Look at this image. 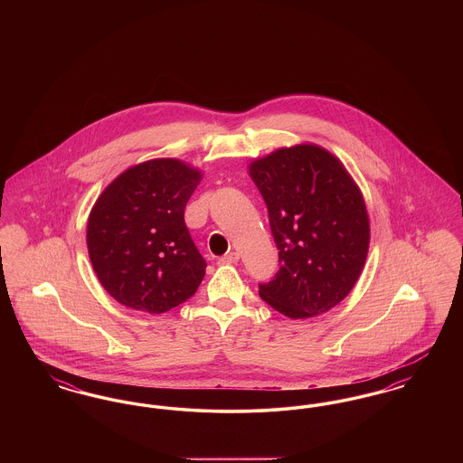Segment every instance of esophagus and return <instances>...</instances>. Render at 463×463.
<instances>
[{"label": "esophagus", "mask_w": 463, "mask_h": 463, "mask_svg": "<svg viewBox=\"0 0 463 463\" xmlns=\"http://www.w3.org/2000/svg\"><path fill=\"white\" fill-rule=\"evenodd\" d=\"M240 260V255L236 251H229L221 259L222 264H236Z\"/></svg>", "instance_id": "34e87169"}]
</instances>
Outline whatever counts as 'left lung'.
<instances>
[{
    "label": "left lung",
    "instance_id": "obj_1",
    "mask_svg": "<svg viewBox=\"0 0 463 463\" xmlns=\"http://www.w3.org/2000/svg\"><path fill=\"white\" fill-rule=\"evenodd\" d=\"M279 250V270L259 295L291 319L340 304L368 255L364 199L344 165L326 149L304 144L250 165Z\"/></svg>",
    "mask_w": 463,
    "mask_h": 463
}]
</instances>
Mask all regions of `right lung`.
Masks as SVG:
<instances>
[{"mask_svg":"<svg viewBox=\"0 0 463 463\" xmlns=\"http://www.w3.org/2000/svg\"><path fill=\"white\" fill-rule=\"evenodd\" d=\"M201 174L178 159L128 168L97 199L87 244L93 270L114 300L161 314L198 289L206 262L184 221Z\"/></svg>","mask_w":463,"mask_h":463,"instance_id":"right-lung-1","label":"right lung"}]
</instances>
